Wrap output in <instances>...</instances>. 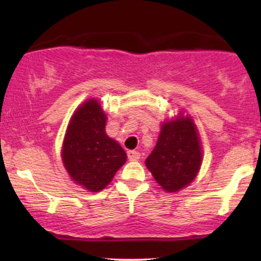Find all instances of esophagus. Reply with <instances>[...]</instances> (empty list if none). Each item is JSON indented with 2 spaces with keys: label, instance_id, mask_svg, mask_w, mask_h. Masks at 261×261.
I'll list each match as a JSON object with an SVG mask.
<instances>
[{
  "label": "esophagus",
  "instance_id": "34e87169",
  "mask_svg": "<svg viewBox=\"0 0 261 261\" xmlns=\"http://www.w3.org/2000/svg\"><path fill=\"white\" fill-rule=\"evenodd\" d=\"M140 152H137V151H128L127 152V158L130 161H137V160H140Z\"/></svg>",
  "mask_w": 261,
  "mask_h": 261
}]
</instances>
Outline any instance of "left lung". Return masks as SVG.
Wrapping results in <instances>:
<instances>
[{
	"label": "left lung",
	"mask_w": 261,
	"mask_h": 261,
	"mask_svg": "<svg viewBox=\"0 0 261 261\" xmlns=\"http://www.w3.org/2000/svg\"><path fill=\"white\" fill-rule=\"evenodd\" d=\"M201 158L195 125L189 116H179L164 122L146 166L164 190L174 193L195 179Z\"/></svg>",
	"instance_id": "1"
}]
</instances>
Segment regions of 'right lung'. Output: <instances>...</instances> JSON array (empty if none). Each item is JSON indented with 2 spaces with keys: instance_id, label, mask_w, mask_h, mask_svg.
I'll use <instances>...</instances> for the list:
<instances>
[{
  "instance_id": "add662e5",
  "label": "right lung",
  "mask_w": 261,
  "mask_h": 261,
  "mask_svg": "<svg viewBox=\"0 0 261 261\" xmlns=\"http://www.w3.org/2000/svg\"><path fill=\"white\" fill-rule=\"evenodd\" d=\"M107 115L95 99L87 100L74 112L66 131L62 161L77 184L100 191L126 161L118 142L106 134Z\"/></svg>"
}]
</instances>
